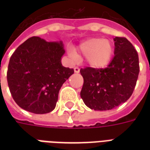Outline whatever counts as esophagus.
I'll return each mask as SVG.
<instances>
[{"label": "esophagus", "mask_w": 150, "mask_h": 150, "mask_svg": "<svg viewBox=\"0 0 150 150\" xmlns=\"http://www.w3.org/2000/svg\"><path fill=\"white\" fill-rule=\"evenodd\" d=\"M74 71H75V73H79V72L80 69H79V67H75V68H74Z\"/></svg>", "instance_id": "esophagus-1"}]
</instances>
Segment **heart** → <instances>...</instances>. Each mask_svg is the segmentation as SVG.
Masks as SVG:
<instances>
[{
	"label": "heart",
	"mask_w": 150,
	"mask_h": 150,
	"mask_svg": "<svg viewBox=\"0 0 150 150\" xmlns=\"http://www.w3.org/2000/svg\"><path fill=\"white\" fill-rule=\"evenodd\" d=\"M79 57H85L89 66L95 68H103L111 61L114 54V44L108 40L100 37L89 38L82 41L76 49ZM75 56L73 52H71Z\"/></svg>",
	"instance_id": "obj_1"
}]
</instances>
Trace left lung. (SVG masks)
I'll list each match as a JSON object with an SVG mask.
<instances>
[{"label": "left lung", "mask_w": 150, "mask_h": 150, "mask_svg": "<svg viewBox=\"0 0 150 150\" xmlns=\"http://www.w3.org/2000/svg\"><path fill=\"white\" fill-rule=\"evenodd\" d=\"M114 40V57L105 68H81L83 86L80 93L85 104L94 110H109L132 96L139 73V55L125 37Z\"/></svg>", "instance_id": "1"}]
</instances>
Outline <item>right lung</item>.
<instances>
[{"label": "right lung", "instance_id": "obj_1", "mask_svg": "<svg viewBox=\"0 0 150 150\" xmlns=\"http://www.w3.org/2000/svg\"><path fill=\"white\" fill-rule=\"evenodd\" d=\"M65 53L61 42L33 36L21 44L9 61L7 80L11 94L21 108L43 114L56 107L59 90L74 73L61 64Z\"/></svg>", "mask_w": 150, "mask_h": 150}]
</instances>
